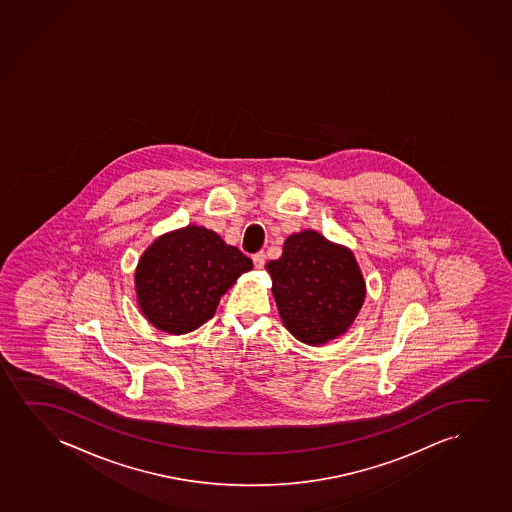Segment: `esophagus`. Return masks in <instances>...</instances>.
Wrapping results in <instances>:
<instances>
[{"mask_svg": "<svg viewBox=\"0 0 512 512\" xmlns=\"http://www.w3.org/2000/svg\"><path fill=\"white\" fill-rule=\"evenodd\" d=\"M253 263L256 268H263L265 266V253L259 251V253L253 254Z\"/></svg>", "mask_w": 512, "mask_h": 512, "instance_id": "esophagus-1", "label": "esophagus"}]
</instances>
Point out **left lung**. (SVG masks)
Listing matches in <instances>:
<instances>
[{
	"mask_svg": "<svg viewBox=\"0 0 512 512\" xmlns=\"http://www.w3.org/2000/svg\"><path fill=\"white\" fill-rule=\"evenodd\" d=\"M284 326L308 345L345 333L361 310L366 284L354 254L314 230L294 233L266 263Z\"/></svg>",
	"mask_w": 512,
	"mask_h": 512,
	"instance_id": "left-lung-1",
	"label": "left lung"
}]
</instances>
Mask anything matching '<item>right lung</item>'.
<instances>
[{"label":"right lung","instance_id":"add662e5","mask_svg":"<svg viewBox=\"0 0 512 512\" xmlns=\"http://www.w3.org/2000/svg\"><path fill=\"white\" fill-rule=\"evenodd\" d=\"M253 261L204 226H186L155 240L139 259V307L155 328L190 333L212 319L221 296Z\"/></svg>","mask_w":512,"mask_h":512}]
</instances>
